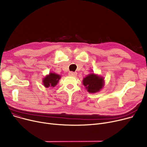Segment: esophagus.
<instances>
[{"label":"esophagus","instance_id":"obj_1","mask_svg":"<svg viewBox=\"0 0 147 147\" xmlns=\"http://www.w3.org/2000/svg\"><path fill=\"white\" fill-rule=\"evenodd\" d=\"M68 74H69V76H77V74H78V73H77L76 72L70 71V72H69Z\"/></svg>","mask_w":147,"mask_h":147}]
</instances>
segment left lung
Instances as JSON below:
<instances>
[{"label":"left lung","mask_w":147,"mask_h":147,"mask_svg":"<svg viewBox=\"0 0 147 147\" xmlns=\"http://www.w3.org/2000/svg\"><path fill=\"white\" fill-rule=\"evenodd\" d=\"M83 85L90 93H95L101 90L104 86V79L92 73L83 80Z\"/></svg>","instance_id":"obj_1"}]
</instances>
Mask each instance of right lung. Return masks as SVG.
<instances>
[{"label":"right lung","instance_id":"1","mask_svg":"<svg viewBox=\"0 0 147 147\" xmlns=\"http://www.w3.org/2000/svg\"><path fill=\"white\" fill-rule=\"evenodd\" d=\"M61 78V76L55 73H49V75L46 76V78L43 79V85L46 88L54 87L57 85L59 80Z\"/></svg>","mask_w":147,"mask_h":147}]
</instances>
